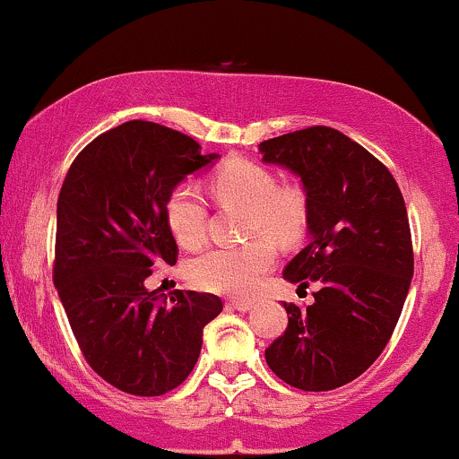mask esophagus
Returning a JSON list of instances; mask_svg holds the SVG:
<instances>
[{
	"instance_id": "1",
	"label": "esophagus",
	"mask_w": 459,
	"mask_h": 459,
	"mask_svg": "<svg viewBox=\"0 0 459 459\" xmlns=\"http://www.w3.org/2000/svg\"><path fill=\"white\" fill-rule=\"evenodd\" d=\"M228 307H234L238 311H249L253 309V303L251 300H228Z\"/></svg>"
}]
</instances>
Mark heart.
<instances>
[{
    "instance_id": "1",
    "label": "heart",
    "mask_w": 459,
    "mask_h": 459,
    "mask_svg": "<svg viewBox=\"0 0 459 459\" xmlns=\"http://www.w3.org/2000/svg\"><path fill=\"white\" fill-rule=\"evenodd\" d=\"M208 193L223 208L245 212L238 247L212 249L188 266V279L206 292L249 296L277 260L274 243L288 247L309 230V197L303 185L277 182L268 167L234 156L221 163L206 180ZM165 221L182 249H199L206 240V206L193 186L178 185L165 199Z\"/></svg>"
}]
</instances>
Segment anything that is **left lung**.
I'll list each match as a JSON object with an SVG mask.
<instances>
[{
  "mask_svg": "<svg viewBox=\"0 0 459 459\" xmlns=\"http://www.w3.org/2000/svg\"><path fill=\"white\" fill-rule=\"evenodd\" d=\"M260 152L309 197L311 240L283 277L320 288L314 305L283 303L288 328L266 363L300 391L339 389L380 357L402 316L414 271L406 204L386 165L331 126L266 139Z\"/></svg>",
  "mask_w": 459,
  "mask_h": 459,
  "instance_id": "8db88e82",
  "label": "left lung"
}]
</instances>
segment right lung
Masks as SVG:
<instances>
[{
	"mask_svg": "<svg viewBox=\"0 0 459 459\" xmlns=\"http://www.w3.org/2000/svg\"><path fill=\"white\" fill-rule=\"evenodd\" d=\"M217 154L163 124L131 120L77 154L57 197L53 283L81 354L124 393L159 397L195 368L219 296L145 290L154 268L178 260L165 199Z\"/></svg>",
	"mask_w": 459,
	"mask_h": 459,
	"instance_id": "1",
	"label": "right lung"
}]
</instances>
